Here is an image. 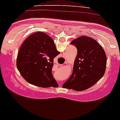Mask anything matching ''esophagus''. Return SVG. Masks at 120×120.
<instances>
[{"label": "esophagus", "mask_w": 120, "mask_h": 120, "mask_svg": "<svg viewBox=\"0 0 120 120\" xmlns=\"http://www.w3.org/2000/svg\"><path fill=\"white\" fill-rule=\"evenodd\" d=\"M59 84H60V85H61V82H59Z\"/></svg>", "instance_id": "obj_1"}]
</instances>
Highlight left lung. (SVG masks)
Here are the masks:
<instances>
[{
  "instance_id": "1",
  "label": "left lung",
  "mask_w": 120,
  "mask_h": 120,
  "mask_svg": "<svg viewBox=\"0 0 120 120\" xmlns=\"http://www.w3.org/2000/svg\"><path fill=\"white\" fill-rule=\"evenodd\" d=\"M71 45L77 49V55L70 78L63 87L82 91L94 85L104 75L106 56L101 45L91 38L80 36Z\"/></svg>"
}]
</instances>
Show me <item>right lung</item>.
<instances>
[{"label": "right lung", "instance_id": "obj_1", "mask_svg": "<svg viewBox=\"0 0 120 120\" xmlns=\"http://www.w3.org/2000/svg\"><path fill=\"white\" fill-rule=\"evenodd\" d=\"M53 39L44 32L32 34L17 55V67L28 82L41 87H59L52 74L54 59L60 54Z\"/></svg>", "mask_w": 120, "mask_h": 120}]
</instances>
